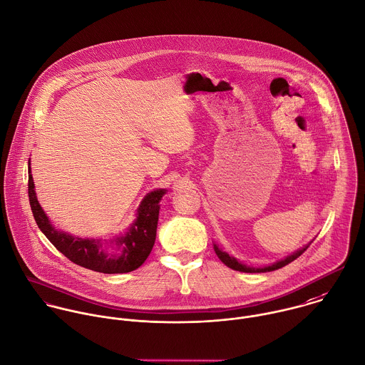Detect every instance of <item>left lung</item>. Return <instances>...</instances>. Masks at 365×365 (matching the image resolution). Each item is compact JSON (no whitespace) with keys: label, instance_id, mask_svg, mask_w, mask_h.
<instances>
[{"label":"left lung","instance_id":"obj_1","mask_svg":"<svg viewBox=\"0 0 365 365\" xmlns=\"http://www.w3.org/2000/svg\"><path fill=\"white\" fill-rule=\"evenodd\" d=\"M310 243L312 242L302 246L300 249L294 250L293 253L287 255L286 257H283V259H280V260H276V262H273V263H270V264H267V266H262V267H253V266L245 264L240 259H237V257L231 256L230 253L224 252L215 242H214V250H215V253L218 255V257L221 259V262H224L228 267H231V269H234V270H240V272H245V273H256V272L260 273V272H272V270H276V269H280V267L289 264L290 262H293L294 259H297V257L309 247Z\"/></svg>","mask_w":365,"mask_h":365}]
</instances>
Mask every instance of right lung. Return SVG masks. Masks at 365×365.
I'll list each match as a JSON object with an SVG mask.
<instances>
[{
	"instance_id": "1",
	"label": "right lung",
	"mask_w": 365,
	"mask_h": 365,
	"mask_svg": "<svg viewBox=\"0 0 365 365\" xmlns=\"http://www.w3.org/2000/svg\"><path fill=\"white\" fill-rule=\"evenodd\" d=\"M165 194L167 188L150 191L137 207L133 224L122 234L109 240L79 238L56 228L42 210L28 160V197L38 228L69 260L101 273H127L145 262L155 242L160 201Z\"/></svg>"
}]
</instances>
